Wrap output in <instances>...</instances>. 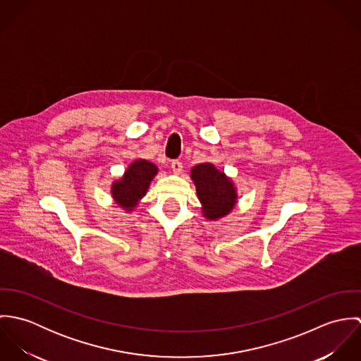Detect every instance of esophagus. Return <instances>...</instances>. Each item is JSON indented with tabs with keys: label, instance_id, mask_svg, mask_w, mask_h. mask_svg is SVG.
<instances>
[{
	"label": "esophagus",
	"instance_id": "obj_1",
	"mask_svg": "<svg viewBox=\"0 0 361 361\" xmlns=\"http://www.w3.org/2000/svg\"><path fill=\"white\" fill-rule=\"evenodd\" d=\"M171 168H172V171H173V173H180L182 172V162L179 161V159H173L172 162H171Z\"/></svg>",
	"mask_w": 361,
	"mask_h": 361
}]
</instances>
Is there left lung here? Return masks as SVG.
I'll list each match as a JSON object with an SVG mask.
<instances>
[{"label":"left lung","instance_id":"left-lung-1","mask_svg":"<svg viewBox=\"0 0 361 361\" xmlns=\"http://www.w3.org/2000/svg\"><path fill=\"white\" fill-rule=\"evenodd\" d=\"M192 180L204 216L215 221L228 215L238 202V193L231 178L216 169L214 164L203 162L192 168Z\"/></svg>","mask_w":361,"mask_h":361}]
</instances>
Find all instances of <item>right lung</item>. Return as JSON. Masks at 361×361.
Instances as JSON below:
<instances>
[{
    "label": "right lung",
    "mask_w": 361,
    "mask_h": 361,
    "mask_svg": "<svg viewBox=\"0 0 361 361\" xmlns=\"http://www.w3.org/2000/svg\"><path fill=\"white\" fill-rule=\"evenodd\" d=\"M158 172L157 165L147 159H135L125 171L123 176L111 186V195L116 204L132 211L146 196L147 189Z\"/></svg>",
    "instance_id": "1"
}]
</instances>
